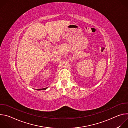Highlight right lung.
<instances>
[{
    "label": "right lung",
    "mask_w": 128,
    "mask_h": 128,
    "mask_svg": "<svg viewBox=\"0 0 128 128\" xmlns=\"http://www.w3.org/2000/svg\"><path fill=\"white\" fill-rule=\"evenodd\" d=\"M40 88V89H37V90H45L47 88Z\"/></svg>",
    "instance_id": "obj_1"
}]
</instances>
